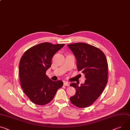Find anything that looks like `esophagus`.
<instances>
[{"label":"esophagus","instance_id":"1","mask_svg":"<svg viewBox=\"0 0 130 130\" xmlns=\"http://www.w3.org/2000/svg\"><path fill=\"white\" fill-rule=\"evenodd\" d=\"M64 85L65 86H69V82H68L67 81H64Z\"/></svg>","mask_w":130,"mask_h":130}]
</instances>
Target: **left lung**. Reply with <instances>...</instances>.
I'll use <instances>...</instances> for the list:
<instances>
[{
    "label": "left lung",
    "instance_id": "left-lung-1",
    "mask_svg": "<svg viewBox=\"0 0 130 130\" xmlns=\"http://www.w3.org/2000/svg\"><path fill=\"white\" fill-rule=\"evenodd\" d=\"M67 46L76 57L78 70L84 73L86 78L85 84L80 86L76 83L70 84L76 92L70 101L78 107H87L99 98L107 83V59L102 51L86 43H75Z\"/></svg>",
    "mask_w": 130,
    "mask_h": 130
}]
</instances>
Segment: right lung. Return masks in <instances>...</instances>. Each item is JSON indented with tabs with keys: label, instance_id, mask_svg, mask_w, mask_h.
I'll list each match as a JSON object with an SVG mask.
<instances>
[{
	"label": "right lung",
	"instance_id": "add662e5",
	"mask_svg": "<svg viewBox=\"0 0 130 130\" xmlns=\"http://www.w3.org/2000/svg\"><path fill=\"white\" fill-rule=\"evenodd\" d=\"M64 45L43 42L31 47L21 58V86L26 96L35 104L44 105L50 102L57 90L63 85L61 80H51L45 73L51 66L53 56Z\"/></svg>",
	"mask_w": 130,
	"mask_h": 130
}]
</instances>
